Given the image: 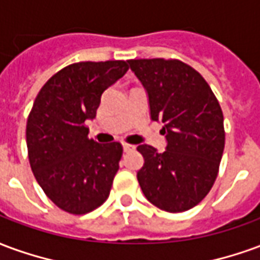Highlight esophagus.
Segmentation results:
<instances>
[{
	"label": "esophagus",
	"instance_id": "34e87169",
	"mask_svg": "<svg viewBox=\"0 0 260 260\" xmlns=\"http://www.w3.org/2000/svg\"><path fill=\"white\" fill-rule=\"evenodd\" d=\"M122 149H124V152H131V150L135 149V146H134V145H129V143H122Z\"/></svg>",
	"mask_w": 260,
	"mask_h": 260
}]
</instances>
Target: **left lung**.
<instances>
[{
  "label": "left lung",
  "mask_w": 260,
  "mask_h": 260,
  "mask_svg": "<svg viewBox=\"0 0 260 260\" xmlns=\"http://www.w3.org/2000/svg\"><path fill=\"white\" fill-rule=\"evenodd\" d=\"M147 94L150 118L163 124V153L139 145L138 181L146 199L161 210L185 212L209 193L224 150L223 113L199 72L177 59H129Z\"/></svg>",
  "instance_id": "1"
}]
</instances>
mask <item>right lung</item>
<instances>
[{
	"mask_svg": "<svg viewBox=\"0 0 260 260\" xmlns=\"http://www.w3.org/2000/svg\"><path fill=\"white\" fill-rule=\"evenodd\" d=\"M128 71L125 61L78 62L39 91L27 118L29 161L39 185L65 212L85 214L107 201L119 169L118 142L89 139L102 94Z\"/></svg>",
	"mask_w": 260,
	"mask_h": 260,
	"instance_id": "add662e5",
	"label": "right lung"
}]
</instances>
